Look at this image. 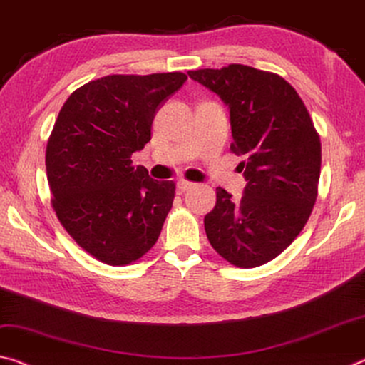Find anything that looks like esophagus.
Masks as SVG:
<instances>
[{
	"label": "esophagus",
	"mask_w": 365,
	"mask_h": 365,
	"mask_svg": "<svg viewBox=\"0 0 365 365\" xmlns=\"http://www.w3.org/2000/svg\"><path fill=\"white\" fill-rule=\"evenodd\" d=\"M193 187H195V183H193V182H188V180H185V178H180V180L177 182V188L180 190V192H187V190L193 188Z\"/></svg>",
	"instance_id": "esophagus-1"
}]
</instances>
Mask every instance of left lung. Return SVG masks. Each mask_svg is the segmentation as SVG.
<instances>
[{"mask_svg": "<svg viewBox=\"0 0 365 365\" xmlns=\"http://www.w3.org/2000/svg\"><path fill=\"white\" fill-rule=\"evenodd\" d=\"M188 76L229 107L230 151L244 155V195L234 201L216 188V206L205 216L207 240L230 264L257 268L284 252L309 221L320 178V136L296 89L279 74L229 65Z\"/></svg>", "mask_w": 365, "mask_h": 365, "instance_id": "left-lung-1", "label": "left lung"}]
</instances>
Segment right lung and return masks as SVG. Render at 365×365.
<instances>
[{"label": "right lung", "instance_id": "1", "mask_svg": "<svg viewBox=\"0 0 365 365\" xmlns=\"http://www.w3.org/2000/svg\"><path fill=\"white\" fill-rule=\"evenodd\" d=\"M187 74H112L68 97L47 143L51 206L74 242L99 262L123 266L151 250L175 183L154 180L131 154L151 141L153 120Z\"/></svg>", "mask_w": 365, "mask_h": 365}]
</instances>
